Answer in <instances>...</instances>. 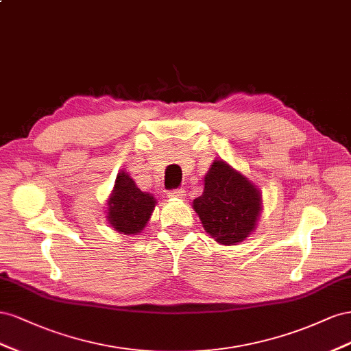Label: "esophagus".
<instances>
[{
	"instance_id": "obj_1",
	"label": "esophagus",
	"mask_w": 351,
	"mask_h": 351,
	"mask_svg": "<svg viewBox=\"0 0 351 351\" xmlns=\"http://www.w3.org/2000/svg\"><path fill=\"white\" fill-rule=\"evenodd\" d=\"M185 191L181 188V189H172V191H169L167 197L169 198H185Z\"/></svg>"
}]
</instances>
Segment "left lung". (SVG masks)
Segmentation results:
<instances>
[{
  "label": "left lung",
  "mask_w": 351,
  "mask_h": 351,
  "mask_svg": "<svg viewBox=\"0 0 351 351\" xmlns=\"http://www.w3.org/2000/svg\"><path fill=\"white\" fill-rule=\"evenodd\" d=\"M193 207L207 234L219 244L234 245L254 229L262 212V197L245 176L216 160L204 178V191Z\"/></svg>",
  "instance_id": "left-lung-1"
}]
</instances>
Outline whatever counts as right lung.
Wrapping results in <instances>:
<instances>
[{
	"instance_id": "1",
	"label": "right lung",
	"mask_w": 351,
	"mask_h": 351,
	"mask_svg": "<svg viewBox=\"0 0 351 351\" xmlns=\"http://www.w3.org/2000/svg\"><path fill=\"white\" fill-rule=\"evenodd\" d=\"M107 219L117 232L135 235L152 216L156 199L152 194H145L136 188L132 178L122 172L116 178L113 194L108 199Z\"/></svg>"
}]
</instances>
